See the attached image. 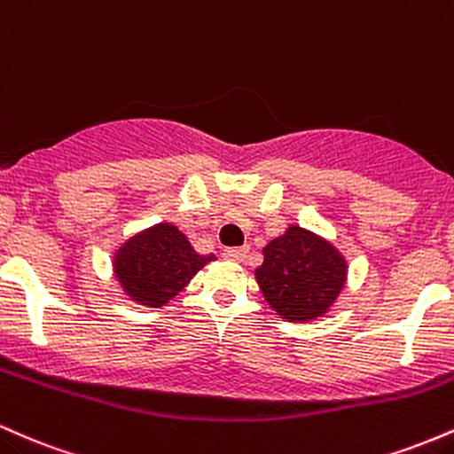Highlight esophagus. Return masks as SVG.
<instances>
[{
    "label": "esophagus",
    "instance_id": "1",
    "mask_svg": "<svg viewBox=\"0 0 454 454\" xmlns=\"http://www.w3.org/2000/svg\"><path fill=\"white\" fill-rule=\"evenodd\" d=\"M248 248L247 247H236V248H225L223 251V257L225 259H231V262H242L244 257H247Z\"/></svg>",
    "mask_w": 454,
    "mask_h": 454
}]
</instances>
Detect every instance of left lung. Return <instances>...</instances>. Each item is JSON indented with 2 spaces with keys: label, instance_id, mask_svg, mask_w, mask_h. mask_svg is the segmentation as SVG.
Returning <instances> with one entry per match:
<instances>
[{
  "label": "left lung",
  "instance_id": "left-lung-1",
  "mask_svg": "<svg viewBox=\"0 0 454 454\" xmlns=\"http://www.w3.org/2000/svg\"><path fill=\"white\" fill-rule=\"evenodd\" d=\"M266 302L294 324L313 322L337 302L348 281V262L317 233L298 225L263 247V263L254 270Z\"/></svg>",
  "mask_w": 454,
  "mask_h": 454
}]
</instances>
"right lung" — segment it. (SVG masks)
<instances>
[{"label":"right lung","instance_id":"add662e5","mask_svg":"<svg viewBox=\"0 0 454 454\" xmlns=\"http://www.w3.org/2000/svg\"><path fill=\"white\" fill-rule=\"evenodd\" d=\"M214 254H200L186 233L159 223L129 238L114 254V272L132 302L159 309L176 298Z\"/></svg>","mask_w":454,"mask_h":454}]
</instances>
